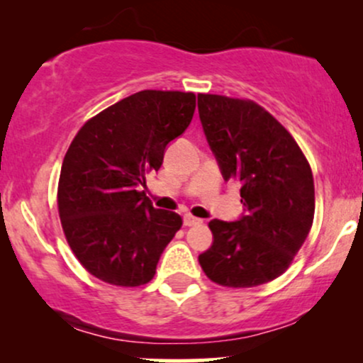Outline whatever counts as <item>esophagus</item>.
<instances>
[{
  "label": "esophagus",
  "mask_w": 363,
  "mask_h": 363,
  "mask_svg": "<svg viewBox=\"0 0 363 363\" xmlns=\"http://www.w3.org/2000/svg\"><path fill=\"white\" fill-rule=\"evenodd\" d=\"M182 222H184L186 227H193V225H199V223H201L203 220H201V218H196V216L189 215V213H186L184 218H182Z\"/></svg>",
  "instance_id": "esophagus-1"
}]
</instances>
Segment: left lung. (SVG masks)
<instances>
[{"instance_id": "obj_1", "label": "left lung", "mask_w": 363, "mask_h": 363, "mask_svg": "<svg viewBox=\"0 0 363 363\" xmlns=\"http://www.w3.org/2000/svg\"><path fill=\"white\" fill-rule=\"evenodd\" d=\"M198 111L223 181L240 182L244 213L211 220V247L199 264L211 281L249 289L278 278L314 220L309 162L285 128L251 101L198 95Z\"/></svg>"}]
</instances>
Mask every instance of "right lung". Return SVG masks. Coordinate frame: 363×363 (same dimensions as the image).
<instances>
[{
  "mask_svg": "<svg viewBox=\"0 0 363 363\" xmlns=\"http://www.w3.org/2000/svg\"><path fill=\"white\" fill-rule=\"evenodd\" d=\"M191 91L143 90L85 123L62 160L57 208L69 247L86 272L118 286H140L181 228L174 211L145 196V176L189 126Z\"/></svg>",
  "mask_w": 363,
  "mask_h": 363,
  "instance_id": "add662e5",
  "label": "right lung"
}]
</instances>
